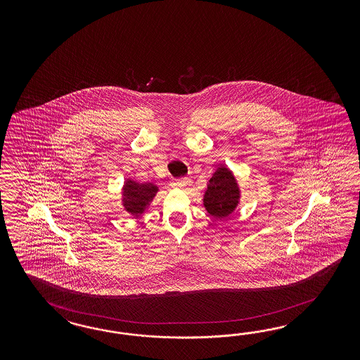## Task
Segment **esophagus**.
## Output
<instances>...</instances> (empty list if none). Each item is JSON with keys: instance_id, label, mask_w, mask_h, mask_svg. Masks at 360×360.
Wrapping results in <instances>:
<instances>
[{"instance_id": "1", "label": "esophagus", "mask_w": 360, "mask_h": 360, "mask_svg": "<svg viewBox=\"0 0 360 360\" xmlns=\"http://www.w3.org/2000/svg\"><path fill=\"white\" fill-rule=\"evenodd\" d=\"M188 185V179L187 178H182V179H174L173 181V186L176 188H185L186 186Z\"/></svg>"}]
</instances>
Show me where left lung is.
<instances>
[{"label": "left lung", "instance_id": "8db88e82", "mask_svg": "<svg viewBox=\"0 0 360 360\" xmlns=\"http://www.w3.org/2000/svg\"><path fill=\"white\" fill-rule=\"evenodd\" d=\"M238 182L227 167L221 166L208 181L203 205L214 218L224 219L231 215L239 203Z\"/></svg>", "mask_w": 360, "mask_h": 360}]
</instances>
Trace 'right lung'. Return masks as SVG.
I'll return each mask as SVG.
<instances>
[{"mask_svg":"<svg viewBox=\"0 0 360 360\" xmlns=\"http://www.w3.org/2000/svg\"><path fill=\"white\" fill-rule=\"evenodd\" d=\"M158 191L153 184H137L128 179L122 187V205L133 217H139L148 207Z\"/></svg>","mask_w":360,"mask_h":360,"instance_id":"1","label":"right lung"}]
</instances>
